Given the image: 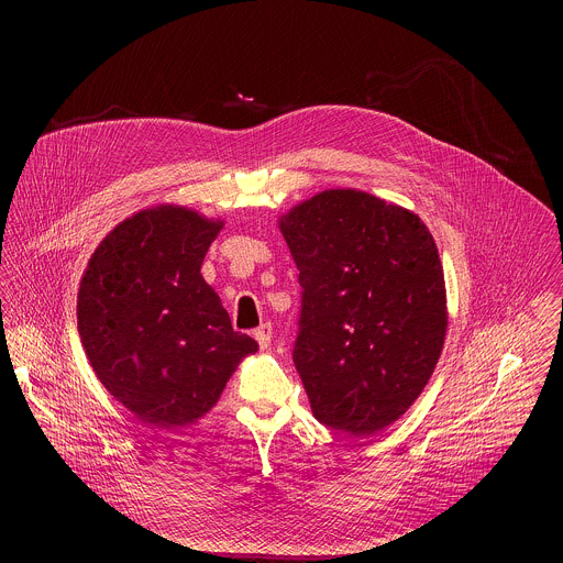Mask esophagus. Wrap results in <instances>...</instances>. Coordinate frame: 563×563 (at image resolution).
<instances>
[{
    "instance_id": "34e87169",
    "label": "esophagus",
    "mask_w": 563,
    "mask_h": 563,
    "mask_svg": "<svg viewBox=\"0 0 563 563\" xmlns=\"http://www.w3.org/2000/svg\"><path fill=\"white\" fill-rule=\"evenodd\" d=\"M253 338L257 340L260 349H268V346H271V338H273V327H271V322L260 324V327L253 331Z\"/></svg>"
}]
</instances>
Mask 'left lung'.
<instances>
[{
  "label": "left lung",
  "instance_id": "left-lung-1",
  "mask_svg": "<svg viewBox=\"0 0 563 563\" xmlns=\"http://www.w3.org/2000/svg\"><path fill=\"white\" fill-rule=\"evenodd\" d=\"M299 268L292 360L322 424L368 438L424 390L444 346V271L427 225L357 188H329L282 214Z\"/></svg>",
  "mask_w": 563,
  "mask_h": 563
}]
</instances>
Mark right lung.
Masks as SVG:
<instances>
[{
    "label": "right lung",
    "mask_w": 563,
    "mask_h": 563,
    "mask_svg": "<svg viewBox=\"0 0 563 563\" xmlns=\"http://www.w3.org/2000/svg\"><path fill=\"white\" fill-rule=\"evenodd\" d=\"M223 225L173 203L141 210L99 242L81 275L86 357L103 388L152 429L195 424L257 351L201 277Z\"/></svg>",
    "instance_id": "obj_1"
}]
</instances>
